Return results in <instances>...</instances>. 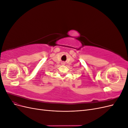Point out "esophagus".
Here are the masks:
<instances>
[{"mask_svg":"<svg viewBox=\"0 0 128 128\" xmlns=\"http://www.w3.org/2000/svg\"><path fill=\"white\" fill-rule=\"evenodd\" d=\"M62 64H64V62H62Z\"/></svg>","mask_w":128,"mask_h":128,"instance_id":"esophagus-1","label":"esophagus"}]
</instances>
